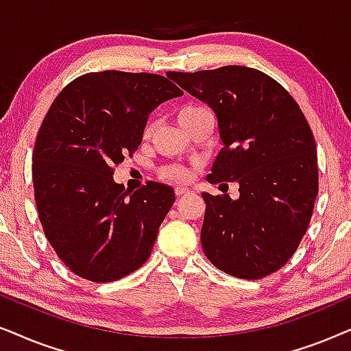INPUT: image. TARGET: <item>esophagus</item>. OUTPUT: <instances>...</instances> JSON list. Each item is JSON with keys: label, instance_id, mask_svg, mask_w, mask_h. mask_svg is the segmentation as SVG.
Returning <instances> with one entry per match:
<instances>
[{"label": "esophagus", "instance_id": "obj_1", "mask_svg": "<svg viewBox=\"0 0 351 351\" xmlns=\"http://www.w3.org/2000/svg\"><path fill=\"white\" fill-rule=\"evenodd\" d=\"M191 193V189L189 188H176V195H178V197H181V195H186V194H189Z\"/></svg>", "mask_w": 351, "mask_h": 351}]
</instances>
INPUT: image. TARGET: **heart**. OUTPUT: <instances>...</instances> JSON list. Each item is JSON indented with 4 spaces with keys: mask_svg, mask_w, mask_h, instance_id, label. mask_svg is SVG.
Returning <instances> with one entry per match:
<instances>
[{
    "mask_svg": "<svg viewBox=\"0 0 351 351\" xmlns=\"http://www.w3.org/2000/svg\"><path fill=\"white\" fill-rule=\"evenodd\" d=\"M204 110L205 109H202V107H195V106L184 107V109L181 110L180 115H178L180 123H181V121L191 119V117L200 114V112H204ZM162 175H163V178H168V180H173V181H186V180H189V173L186 171V170H183V168H181V167H175V165L163 168Z\"/></svg>",
    "mask_w": 351,
    "mask_h": 351,
    "instance_id": "obj_1",
    "label": "heart"
}]
</instances>
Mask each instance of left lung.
I'll return each mask as SVG.
<instances>
[{
    "label": "left lung",
    "mask_w": 351,
    "mask_h": 351,
    "mask_svg": "<svg viewBox=\"0 0 351 351\" xmlns=\"http://www.w3.org/2000/svg\"><path fill=\"white\" fill-rule=\"evenodd\" d=\"M167 77L217 117L223 147L207 180L239 184L236 200L202 193L204 254L234 278L268 276L297 250L317 195L316 144L305 115L255 69L226 65Z\"/></svg>",
    "instance_id": "left-lung-1"
}]
</instances>
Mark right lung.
Instances as JSON below:
<instances>
[{"instance_id":"right-lung-1","label":"right lung","mask_w":351,"mask_h":351,"mask_svg":"<svg viewBox=\"0 0 351 351\" xmlns=\"http://www.w3.org/2000/svg\"><path fill=\"white\" fill-rule=\"evenodd\" d=\"M183 91L156 73L107 72L75 78L59 93L34 149L35 202L65 266L112 282L146 263L175 191L147 183L130 193L114 167L136 151L149 114Z\"/></svg>"}]
</instances>
